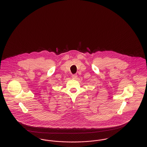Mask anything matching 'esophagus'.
I'll return each mask as SVG.
<instances>
[{
    "mask_svg": "<svg viewBox=\"0 0 147 147\" xmlns=\"http://www.w3.org/2000/svg\"><path fill=\"white\" fill-rule=\"evenodd\" d=\"M77 77H78V76L77 74H73L72 76V78L73 79H76L77 78Z\"/></svg>",
    "mask_w": 147,
    "mask_h": 147,
    "instance_id": "1",
    "label": "esophagus"
}]
</instances>
